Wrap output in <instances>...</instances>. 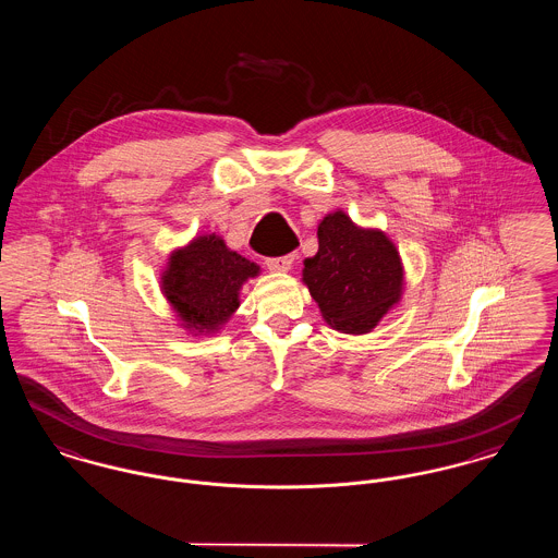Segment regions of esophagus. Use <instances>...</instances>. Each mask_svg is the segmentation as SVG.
<instances>
[{"mask_svg":"<svg viewBox=\"0 0 558 558\" xmlns=\"http://www.w3.org/2000/svg\"><path fill=\"white\" fill-rule=\"evenodd\" d=\"M294 262L292 255H282V257H269L266 262L267 269L271 271H289Z\"/></svg>","mask_w":558,"mask_h":558,"instance_id":"obj_1","label":"esophagus"}]
</instances>
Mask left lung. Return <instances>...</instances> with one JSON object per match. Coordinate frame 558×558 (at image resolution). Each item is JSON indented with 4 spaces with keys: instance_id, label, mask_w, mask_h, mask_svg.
<instances>
[{
    "instance_id": "obj_1",
    "label": "left lung",
    "mask_w": 558,
    "mask_h": 558,
    "mask_svg": "<svg viewBox=\"0 0 558 558\" xmlns=\"http://www.w3.org/2000/svg\"><path fill=\"white\" fill-rule=\"evenodd\" d=\"M303 282L332 328L364 335L401 296L403 269L383 232L362 230L337 211L319 223L318 253L305 259Z\"/></svg>"
}]
</instances>
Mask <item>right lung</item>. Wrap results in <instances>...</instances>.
I'll use <instances>...</instances> for the list:
<instances>
[{"label": "right lung", "mask_w": 558, "mask_h": 558, "mask_svg": "<svg viewBox=\"0 0 558 558\" xmlns=\"http://www.w3.org/2000/svg\"><path fill=\"white\" fill-rule=\"evenodd\" d=\"M259 267L211 236L194 239L171 255L162 271V292L187 328L215 330L239 310V291Z\"/></svg>", "instance_id": "add662e5"}]
</instances>
